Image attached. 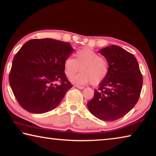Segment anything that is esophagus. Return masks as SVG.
Segmentation results:
<instances>
[{
	"mask_svg": "<svg viewBox=\"0 0 156 156\" xmlns=\"http://www.w3.org/2000/svg\"><path fill=\"white\" fill-rule=\"evenodd\" d=\"M75 87L76 88H78V89H83L84 87H83V86H80V85H75Z\"/></svg>",
	"mask_w": 156,
	"mask_h": 156,
	"instance_id": "esophagus-1",
	"label": "esophagus"
}]
</instances>
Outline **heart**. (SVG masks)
I'll list each match as a JSON object with an SVG mask.
<instances>
[{"instance_id": "heart-1", "label": "heart", "mask_w": 156, "mask_h": 156, "mask_svg": "<svg viewBox=\"0 0 156 156\" xmlns=\"http://www.w3.org/2000/svg\"><path fill=\"white\" fill-rule=\"evenodd\" d=\"M76 58L68 57L64 62L66 76L71 78L80 71L81 73L71 78L73 83L93 85L102 83L109 73V65L107 60L100 56L98 53L91 48H84L76 51Z\"/></svg>"}]
</instances>
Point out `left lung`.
I'll return each mask as SVG.
<instances>
[{
    "label": "left lung",
    "mask_w": 156,
    "mask_h": 156,
    "mask_svg": "<svg viewBox=\"0 0 156 156\" xmlns=\"http://www.w3.org/2000/svg\"><path fill=\"white\" fill-rule=\"evenodd\" d=\"M107 60V78L95 89L87 107L95 117L113 121L123 117L138 102L142 87V75L136 57L117 45L98 51Z\"/></svg>",
    "instance_id": "obj_1"
}]
</instances>
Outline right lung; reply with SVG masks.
<instances>
[{
    "mask_svg": "<svg viewBox=\"0 0 156 156\" xmlns=\"http://www.w3.org/2000/svg\"><path fill=\"white\" fill-rule=\"evenodd\" d=\"M73 51L69 43L51 38L32 39L23 44L14 58L9 77L23 109L44 113L59 105L72 87L64 72V62Z\"/></svg>",
    "mask_w": 156,
    "mask_h": 156,
    "instance_id": "obj_1",
    "label": "right lung"
}]
</instances>
